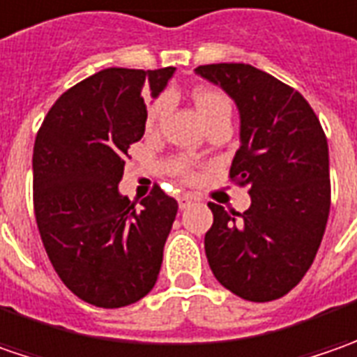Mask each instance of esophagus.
<instances>
[{
	"mask_svg": "<svg viewBox=\"0 0 357 357\" xmlns=\"http://www.w3.org/2000/svg\"><path fill=\"white\" fill-rule=\"evenodd\" d=\"M190 204H192V200L188 199V197H181V199H178V208H181V211H186Z\"/></svg>",
	"mask_w": 357,
	"mask_h": 357,
	"instance_id": "34e87169",
	"label": "esophagus"
}]
</instances>
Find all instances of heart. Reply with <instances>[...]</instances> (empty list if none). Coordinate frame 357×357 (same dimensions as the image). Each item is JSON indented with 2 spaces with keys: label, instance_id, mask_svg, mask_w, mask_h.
<instances>
[{
  "label": "heart",
  "instance_id": "obj_1",
  "mask_svg": "<svg viewBox=\"0 0 357 357\" xmlns=\"http://www.w3.org/2000/svg\"><path fill=\"white\" fill-rule=\"evenodd\" d=\"M192 101H195V107H197V111H199V115L202 117L204 123L213 121V119L218 117V115H230V101L227 99V95H222L220 91H195ZM167 107H169L167 97H158L157 101L151 105L149 117H146V127H149V129H155L158 123L162 121L165 113H167Z\"/></svg>",
  "mask_w": 357,
  "mask_h": 357
}]
</instances>
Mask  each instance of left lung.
I'll return each mask as SVG.
<instances>
[{"label":"left lung","mask_w":357,"mask_h":357,"mask_svg":"<svg viewBox=\"0 0 357 357\" xmlns=\"http://www.w3.org/2000/svg\"><path fill=\"white\" fill-rule=\"evenodd\" d=\"M240 117V149L230 178L250 186V208L214 214L204 250L214 278L232 294L270 302L288 294L312 266L330 214V158L308 101L246 63L200 65Z\"/></svg>","instance_id":"obj_1"}]
</instances>
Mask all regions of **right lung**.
Segmentation results:
<instances>
[{
	"label": "right lung",
	"mask_w": 357,
	"mask_h": 357,
	"mask_svg": "<svg viewBox=\"0 0 357 357\" xmlns=\"http://www.w3.org/2000/svg\"><path fill=\"white\" fill-rule=\"evenodd\" d=\"M174 67L103 69L55 101L33 146L37 228L55 272L83 302L123 308L158 278L178 211L158 186L135 206L121 195L130 144L146 123L143 91L157 99Z\"/></svg>",
	"instance_id": "add662e5"
}]
</instances>
